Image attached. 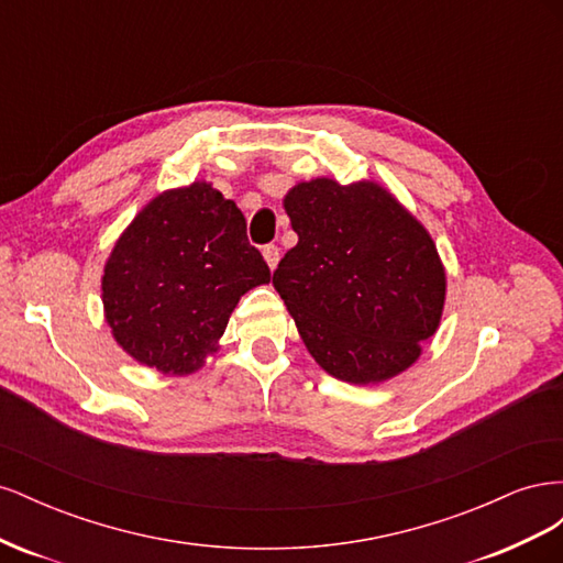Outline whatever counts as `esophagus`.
I'll return each instance as SVG.
<instances>
[{"instance_id":"34e87169","label":"esophagus","mask_w":563,"mask_h":563,"mask_svg":"<svg viewBox=\"0 0 563 563\" xmlns=\"http://www.w3.org/2000/svg\"><path fill=\"white\" fill-rule=\"evenodd\" d=\"M263 258H265V263H267L269 269H275L277 263H279V249H277L275 244L263 246Z\"/></svg>"}]
</instances>
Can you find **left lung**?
<instances>
[{
    "mask_svg": "<svg viewBox=\"0 0 563 563\" xmlns=\"http://www.w3.org/2000/svg\"><path fill=\"white\" fill-rule=\"evenodd\" d=\"M284 211L298 244L272 284L314 362L352 385L411 368L446 302L432 234L376 180H302L286 192Z\"/></svg>",
    "mask_w": 563,
    "mask_h": 563,
    "instance_id": "obj_1",
    "label": "left lung"
}]
</instances>
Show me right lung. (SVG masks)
I'll list each match as a JSON object with an SVG mask.
<instances>
[{
    "label": "right lung",
    "instance_id": "1",
    "mask_svg": "<svg viewBox=\"0 0 563 563\" xmlns=\"http://www.w3.org/2000/svg\"><path fill=\"white\" fill-rule=\"evenodd\" d=\"M269 267L246 220L207 180L164 190L114 242L103 277L106 321L131 360L190 376L220 350L232 310Z\"/></svg>",
    "mask_w": 563,
    "mask_h": 563
}]
</instances>
